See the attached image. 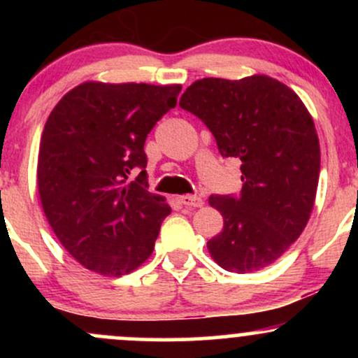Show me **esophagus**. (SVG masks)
<instances>
[{"instance_id":"obj_1","label":"esophagus","mask_w":358,"mask_h":358,"mask_svg":"<svg viewBox=\"0 0 358 358\" xmlns=\"http://www.w3.org/2000/svg\"><path fill=\"white\" fill-rule=\"evenodd\" d=\"M180 202H182L185 207H202L203 205V200L195 195H182L180 196Z\"/></svg>"}]
</instances>
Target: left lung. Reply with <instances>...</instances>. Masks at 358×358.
Returning a JSON list of instances; mask_svg holds the SVG:
<instances>
[{
	"instance_id": "obj_1",
	"label": "left lung",
	"mask_w": 358,
	"mask_h": 358,
	"mask_svg": "<svg viewBox=\"0 0 358 358\" xmlns=\"http://www.w3.org/2000/svg\"><path fill=\"white\" fill-rule=\"evenodd\" d=\"M180 108L202 119L224 158L242 162L241 195L208 199L224 217L208 252L231 273L268 268L301 236L313 210L320 176L313 117L294 90L259 73L195 80Z\"/></svg>"
}]
</instances>
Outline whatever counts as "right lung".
<instances>
[{
	"mask_svg": "<svg viewBox=\"0 0 358 358\" xmlns=\"http://www.w3.org/2000/svg\"><path fill=\"white\" fill-rule=\"evenodd\" d=\"M182 85L84 82L45 122L36 166L42 208L57 239L85 269L119 278L155 249L166 199L146 190L145 141ZM139 167L136 182H127Z\"/></svg>",
	"mask_w": 358,
	"mask_h": 358,
	"instance_id": "right-lung-1",
	"label": "right lung"
}]
</instances>
